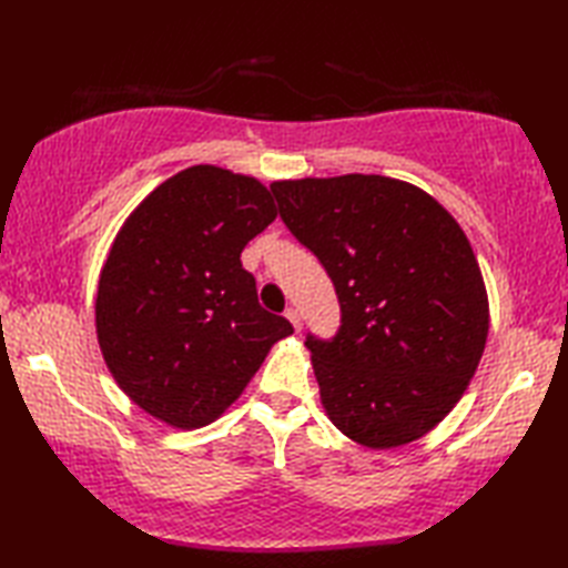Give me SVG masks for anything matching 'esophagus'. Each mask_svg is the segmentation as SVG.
<instances>
[{"instance_id": "34e87169", "label": "esophagus", "mask_w": 568, "mask_h": 568, "mask_svg": "<svg viewBox=\"0 0 568 568\" xmlns=\"http://www.w3.org/2000/svg\"><path fill=\"white\" fill-rule=\"evenodd\" d=\"M285 317L291 320V324H293V329H295V332H303V317H300V310L291 307V310L285 312Z\"/></svg>"}]
</instances>
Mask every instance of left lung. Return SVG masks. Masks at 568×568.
I'll return each instance as SVG.
<instances>
[{"instance_id": "8db88e82", "label": "left lung", "mask_w": 568, "mask_h": 568, "mask_svg": "<svg viewBox=\"0 0 568 568\" xmlns=\"http://www.w3.org/2000/svg\"><path fill=\"white\" fill-rule=\"evenodd\" d=\"M271 190L342 303L339 334L305 342L324 413L368 449L422 439L462 400L488 339V293L464 229L397 178L275 180Z\"/></svg>"}]
</instances>
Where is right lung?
<instances>
[{
	"instance_id": "obj_1",
	"label": "right lung",
	"mask_w": 568,
	"mask_h": 568,
	"mask_svg": "<svg viewBox=\"0 0 568 568\" xmlns=\"http://www.w3.org/2000/svg\"><path fill=\"white\" fill-rule=\"evenodd\" d=\"M277 216L258 178L192 165L143 197L100 273L106 368L143 413L200 429L239 400L291 322L258 305L241 251Z\"/></svg>"
}]
</instances>
